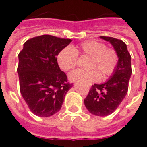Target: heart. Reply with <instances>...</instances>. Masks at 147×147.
<instances>
[{
  "label": "heart",
  "mask_w": 147,
  "mask_h": 147,
  "mask_svg": "<svg viewBox=\"0 0 147 147\" xmlns=\"http://www.w3.org/2000/svg\"><path fill=\"white\" fill-rule=\"evenodd\" d=\"M78 53L92 57L90 67L98 68L90 71L81 69L71 71L69 80L71 81L94 82L103 77H108L113 73L118 64V57L115 50L106 48V45L98 41H87L81 43L79 50L71 45H67L61 50L57 56V63L61 70H71L76 64Z\"/></svg>",
  "instance_id": "obj_1"
}]
</instances>
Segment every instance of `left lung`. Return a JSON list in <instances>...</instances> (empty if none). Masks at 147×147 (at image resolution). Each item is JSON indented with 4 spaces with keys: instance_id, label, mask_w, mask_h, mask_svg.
I'll return each instance as SVG.
<instances>
[{
    "instance_id": "8db88e82",
    "label": "left lung",
    "mask_w": 147,
    "mask_h": 147,
    "mask_svg": "<svg viewBox=\"0 0 147 147\" xmlns=\"http://www.w3.org/2000/svg\"><path fill=\"white\" fill-rule=\"evenodd\" d=\"M113 46L118 57V64L113 75L102 84H94L84 99L86 108L93 115L105 117L113 113L125 98L132 74L131 55L127 45L120 39L101 36Z\"/></svg>"
}]
</instances>
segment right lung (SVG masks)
Segmentation results:
<instances>
[{
    "label": "right lung",
    "instance_id": "right-lung-1",
    "mask_svg": "<svg viewBox=\"0 0 147 147\" xmlns=\"http://www.w3.org/2000/svg\"><path fill=\"white\" fill-rule=\"evenodd\" d=\"M71 42V39L41 35L27 40L18 55L20 93L36 116L48 117L57 113L72 86L57 59Z\"/></svg>",
    "mask_w": 147,
    "mask_h": 147
}]
</instances>
